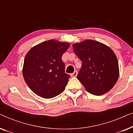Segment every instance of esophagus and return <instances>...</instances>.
I'll use <instances>...</instances> for the list:
<instances>
[{
    "instance_id": "34e87169",
    "label": "esophagus",
    "mask_w": 133,
    "mask_h": 133,
    "mask_svg": "<svg viewBox=\"0 0 133 133\" xmlns=\"http://www.w3.org/2000/svg\"><path fill=\"white\" fill-rule=\"evenodd\" d=\"M77 76V71H74L73 73L71 74V77H76Z\"/></svg>"
}]
</instances>
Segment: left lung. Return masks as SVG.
<instances>
[{
  "label": "left lung",
  "mask_w": 133,
  "mask_h": 133,
  "mask_svg": "<svg viewBox=\"0 0 133 133\" xmlns=\"http://www.w3.org/2000/svg\"><path fill=\"white\" fill-rule=\"evenodd\" d=\"M74 53L82 62L77 79L90 93L100 96L108 92L117 82L119 63L110 47L94 40L74 43Z\"/></svg>",
  "instance_id": "1"
}]
</instances>
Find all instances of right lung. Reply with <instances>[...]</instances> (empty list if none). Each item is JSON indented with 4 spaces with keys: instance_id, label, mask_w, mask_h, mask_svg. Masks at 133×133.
I'll return each mask as SVG.
<instances>
[{
    "instance_id": "right-lung-1",
    "label": "right lung",
    "mask_w": 133,
    "mask_h": 133,
    "mask_svg": "<svg viewBox=\"0 0 133 133\" xmlns=\"http://www.w3.org/2000/svg\"><path fill=\"white\" fill-rule=\"evenodd\" d=\"M70 45L68 42L51 39L35 45L26 53L23 76L37 95L50 99L64 91L70 76L65 72L62 56Z\"/></svg>"
}]
</instances>
